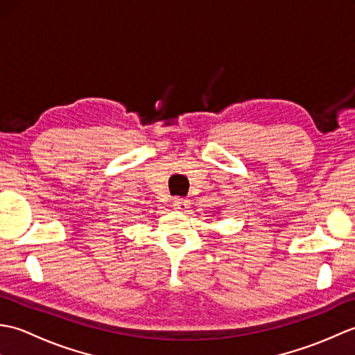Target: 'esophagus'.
<instances>
[{
	"label": "esophagus",
	"mask_w": 355,
	"mask_h": 355,
	"mask_svg": "<svg viewBox=\"0 0 355 355\" xmlns=\"http://www.w3.org/2000/svg\"><path fill=\"white\" fill-rule=\"evenodd\" d=\"M189 200H184V198H178V200H175L173 201V209H177V210H186L187 207H189Z\"/></svg>",
	"instance_id": "34e87169"
}]
</instances>
